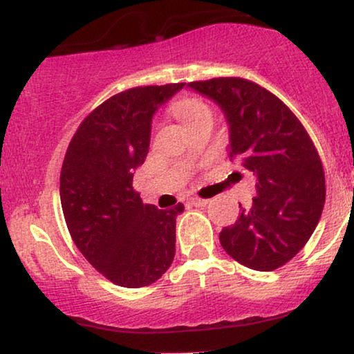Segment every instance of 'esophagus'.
Here are the masks:
<instances>
[{
    "instance_id": "obj_1",
    "label": "esophagus",
    "mask_w": 354,
    "mask_h": 354,
    "mask_svg": "<svg viewBox=\"0 0 354 354\" xmlns=\"http://www.w3.org/2000/svg\"><path fill=\"white\" fill-rule=\"evenodd\" d=\"M189 203L193 206H196V208H203V206L208 205V200H203V198H198V196H193L189 198Z\"/></svg>"
}]
</instances>
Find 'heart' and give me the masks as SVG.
<instances>
[{"mask_svg": "<svg viewBox=\"0 0 354 354\" xmlns=\"http://www.w3.org/2000/svg\"><path fill=\"white\" fill-rule=\"evenodd\" d=\"M173 113L176 115L178 120L186 126H189L198 118H201L206 113H211L208 104L203 103L201 100L196 98H181L173 104Z\"/></svg>", "mask_w": 354, "mask_h": 354, "instance_id": "b5f03b06", "label": "heart"}]
</instances>
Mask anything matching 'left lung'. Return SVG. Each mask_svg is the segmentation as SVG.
<instances>
[{
	"mask_svg": "<svg viewBox=\"0 0 354 354\" xmlns=\"http://www.w3.org/2000/svg\"><path fill=\"white\" fill-rule=\"evenodd\" d=\"M193 91L221 108L230 129V158L253 173L256 196L241 208L219 243L256 271L286 265L318 225L326 186L319 154L290 108L273 93L243 78L193 81Z\"/></svg>",
	"mask_w": 354,
	"mask_h": 354,
	"instance_id": "8db88e82",
	"label": "left lung"
}]
</instances>
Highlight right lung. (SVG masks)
I'll use <instances>...</instances> for the list:
<instances>
[{"instance_id":"1","label":"right lung","mask_w":354,"mask_h":354,"mask_svg":"<svg viewBox=\"0 0 354 354\" xmlns=\"http://www.w3.org/2000/svg\"><path fill=\"white\" fill-rule=\"evenodd\" d=\"M185 83L131 88L100 104L73 136L59 176L68 230L89 265L123 288L148 286L171 266L176 216L145 205L133 174L145 163L158 108Z\"/></svg>"}]
</instances>
